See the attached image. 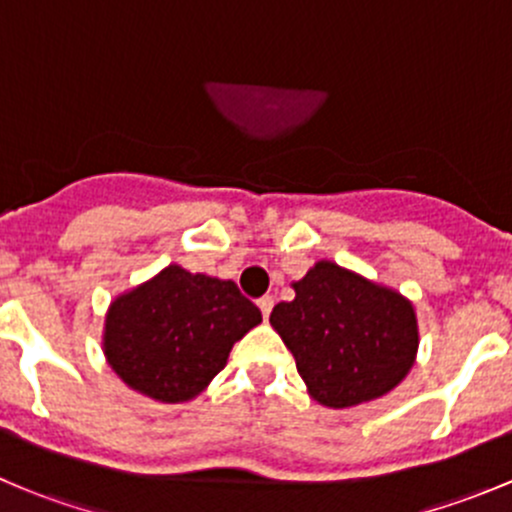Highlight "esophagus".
<instances>
[{
  "label": "esophagus",
  "instance_id": "1",
  "mask_svg": "<svg viewBox=\"0 0 512 512\" xmlns=\"http://www.w3.org/2000/svg\"><path fill=\"white\" fill-rule=\"evenodd\" d=\"M257 307H260V312H262V317H270V312H272V307H275V299L270 297V294H265V297H260L257 299Z\"/></svg>",
  "mask_w": 512,
  "mask_h": 512
}]
</instances>
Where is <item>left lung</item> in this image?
Returning a JSON list of instances; mask_svg holds the SVG:
<instances>
[{"mask_svg": "<svg viewBox=\"0 0 512 512\" xmlns=\"http://www.w3.org/2000/svg\"><path fill=\"white\" fill-rule=\"evenodd\" d=\"M292 289L294 299L275 304L270 324L317 404H369L409 376L421 339L406 294L332 260L314 262Z\"/></svg>", "mask_w": 512, "mask_h": 512, "instance_id": "8db88e82", "label": "left lung"}]
</instances>
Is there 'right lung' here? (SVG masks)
I'll return each mask as SVG.
<instances>
[{
    "label": "right lung",
    "mask_w": 512,
    "mask_h": 512,
    "mask_svg": "<svg viewBox=\"0 0 512 512\" xmlns=\"http://www.w3.org/2000/svg\"><path fill=\"white\" fill-rule=\"evenodd\" d=\"M262 314L232 280L168 265L111 299L101 349L118 379L160 404L198 399Z\"/></svg>",
    "instance_id": "add662e5"
}]
</instances>
